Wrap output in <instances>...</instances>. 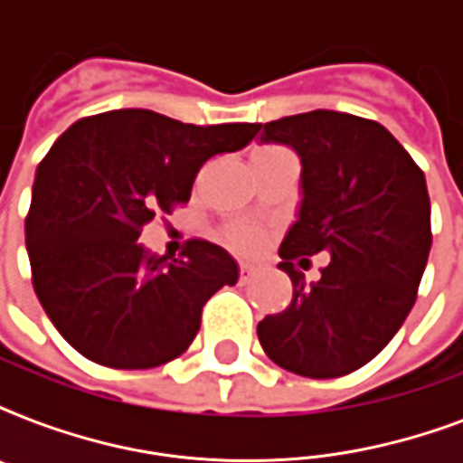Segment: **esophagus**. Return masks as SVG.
I'll return each instance as SVG.
<instances>
[{
  "instance_id": "obj_1",
  "label": "esophagus",
  "mask_w": 463,
  "mask_h": 463,
  "mask_svg": "<svg viewBox=\"0 0 463 463\" xmlns=\"http://www.w3.org/2000/svg\"><path fill=\"white\" fill-rule=\"evenodd\" d=\"M254 274H257V269H254L252 264H240V283H242V286H247V283L252 281Z\"/></svg>"
}]
</instances>
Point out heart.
I'll return each mask as SVG.
<instances>
[{
	"label": "heart",
	"mask_w": 463,
	"mask_h": 463,
	"mask_svg": "<svg viewBox=\"0 0 463 463\" xmlns=\"http://www.w3.org/2000/svg\"><path fill=\"white\" fill-rule=\"evenodd\" d=\"M225 238H228V242H231L235 250H240V252H254V250L261 245V231L257 225L250 223L232 225L231 231L225 232Z\"/></svg>",
	"instance_id": "1"
}]
</instances>
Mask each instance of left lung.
Here are the masks:
<instances>
[{
	"mask_svg": "<svg viewBox=\"0 0 463 463\" xmlns=\"http://www.w3.org/2000/svg\"><path fill=\"white\" fill-rule=\"evenodd\" d=\"M261 144L300 156L303 202L281 242L293 300L257 324L269 358L288 373L329 380L358 370L402 329L430 254L423 170L373 119L312 110L257 127ZM330 254L317 284L295 261Z\"/></svg>",
	"mask_w": 463,
	"mask_h": 463,
	"instance_id": "left-lung-1",
	"label": "left lung"
}]
</instances>
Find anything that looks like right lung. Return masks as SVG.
<instances>
[{
  "mask_svg": "<svg viewBox=\"0 0 463 463\" xmlns=\"http://www.w3.org/2000/svg\"><path fill=\"white\" fill-rule=\"evenodd\" d=\"M257 127L129 108L79 119L54 141L33 182L25 250L40 305L83 358L146 370L187 351L238 264L206 240H189L180 260L137 240L156 213L189 202L211 156L245 148Z\"/></svg>",
  "mask_w": 463,
  "mask_h": 463,
  "instance_id": "1",
  "label": "right lung"
}]
</instances>
